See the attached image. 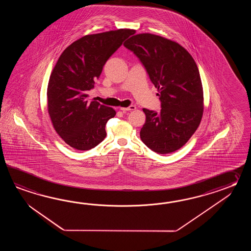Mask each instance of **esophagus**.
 <instances>
[{
    "instance_id": "1",
    "label": "esophagus",
    "mask_w": 251,
    "mask_h": 251,
    "mask_svg": "<svg viewBox=\"0 0 251 251\" xmlns=\"http://www.w3.org/2000/svg\"><path fill=\"white\" fill-rule=\"evenodd\" d=\"M136 108L135 106H130V107H121V110L123 111V112H127V111H132V110H134Z\"/></svg>"
}]
</instances>
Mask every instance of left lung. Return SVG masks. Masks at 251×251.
<instances>
[{
  "instance_id": "obj_1",
  "label": "left lung",
  "mask_w": 251,
  "mask_h": 251,
  "mask_svg": "<svg viewBox=\"0 0 251 251\" xmlns=\"http://www.w3.org/2000/svg\"><path fill=\"white\" fill-rule=\"evenodd\" d=\"M124 46L144 64L161 102L159 113L143 109L141 140L160 154L180 149L203 117V86L195 60L179 44L151 33L132 36Z\"/></svg>"
}]
</instances>
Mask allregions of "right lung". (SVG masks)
<instances>
[{
	"label": "right lung",
	"mask_w": 251,
	"mask_h": 251,
	"mask_svg": "<svg viewBox=\"0 0 251 251\" xmlns=\"http://www.w3.org/2000/svg\"><path fill=\"white\" fill-rule=\"evenodd\" d=\"M133 32L120 28L86 35L65 48L54 65L48 81V114L56 133L72 148L91 150L106 137V124L116 111L88 100L87 93L107 59Z\"/></svg>",
	"instance_id": "right-lung-1"
}]
</instances>
